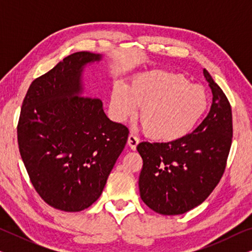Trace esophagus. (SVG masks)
<instances>
[{"instance_id":"1","label":"esophagus","mask_w":252,"mask_h":252,"mask_svg":"<svg viewBox=\"0 0 252 252\" xmlns=\"http://www.w3.org/2000/svg\"><path fill=\"white\" fill-rule=\"evenodd\" d=\"M139 141H140L139 137L134 135L133 133H130L129 135H128V140H127V143H128V146H129L130 149L135 150L136 147H137V144H139Z\"/></svg>"}]
</instances>
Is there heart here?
Masks as SVG:
<instances>
[{
	"mask_svg": "<svg viewBox=\"0 0 252 252\" xmlns=\"http://www.w3.org/2000/svg\"><path fill=\"white\" fill-rule=\"evenodd\" d=\"M140 106V123L148 136L170 142L181 139L197 125L209 106V95L201 85L185 75L166 71L136 74L128 88L116 85L111 110L118 120L130 118Z\"/></svg>",
	"mask_w": 252,
	"mask_h": 252,
	"instance_id": "b5f03b06",
	"label": "heart"
}]
</instances>
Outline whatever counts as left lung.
I'll use <instances>...</instances> for the list:
<instances>
[{"label":"left lung","instance_id":"left-lung-1","mask_svg":"<svg viewBox=\"0 0 252 252\" xmlns=\"http://www.w3.org/2000/svg\"><path fill=\"white\" fill-rule=\"evenodd\" d=\"M203 73L213 97L197 128L171 142H141L136 147L143 160L141 198L160 215H182L202 204L225 171L233 137L232 108L205 68Z\"/></svg>","mask_w":252,"mask_h":252}]
</instances>
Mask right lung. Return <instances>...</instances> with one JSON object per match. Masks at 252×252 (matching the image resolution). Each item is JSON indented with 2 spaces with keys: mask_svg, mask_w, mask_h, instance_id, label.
<instances>
[{
  "mask_svg": "<svg viewBox=\"0 0 252 252\" xmlns=\"http://www.w3.org/2000/svg\"><path fill=\"white\" fill-rule=\"evenodd\" d=\"M102 55L79 51L31 84L17 135L31 182L47 204L66 212L101 196L128 128L111 122L97 97L82 96V72Z\"/></svg>",
  "mask_w": 252,
  "mask_h": 252,
  "instance_id": "add662e5",
  "label": "right lung"
}]
</instances>
